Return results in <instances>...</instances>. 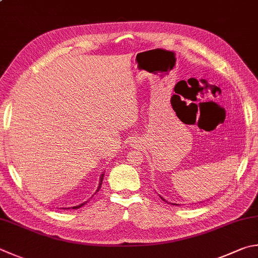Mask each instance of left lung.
I'll use <instances>...</instances> for the list:
<instances>
[{"label":"left lung","mask_w":258,"mask_h":258,"mask_svg":"<svg viewBox=\"0 0 258 258\" xmlns=\"http://www.w3.org/2000/svg\"><path fill=\"white\" fill-rule=\"evenodd\" d=\"M160 198H162V197H160ZM162 200H164V201H165V199H163V198H162ZM165 202H167V201H165ZM173 205H174V206H178V205H176V203H173Z\"/></svg>","instance_id":"1"}]
</instances>
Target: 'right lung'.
Segmentation results:
<instances>
[{
    "label": "right lung",
    "instance_id": "add662e5",
    "mask_svg": "<svg viewBox=\"0 0 258 258\" xmlns=\"http://www.w3.org/2000/svg\"><path fill=\"white\" fill-rule=\"evenodd\" d=\"M103 176H104V174H101V177H100V183H99V186H98V189H96V191H95V193L96 192H99V189L101 188V185H102V181H103ZM94 193V194H95ZM87 202V201H86ZM86 202H84V203H82V205H80V206H76V207H72L73 209H79V208H81V207H83L84 205H85V203ZM62 209H64V210H65V209H66V210H67V209H70V208H62Z\"/></svg>",
    "mask_w": 258,
    "mask_h": 258
}]
</instances>
